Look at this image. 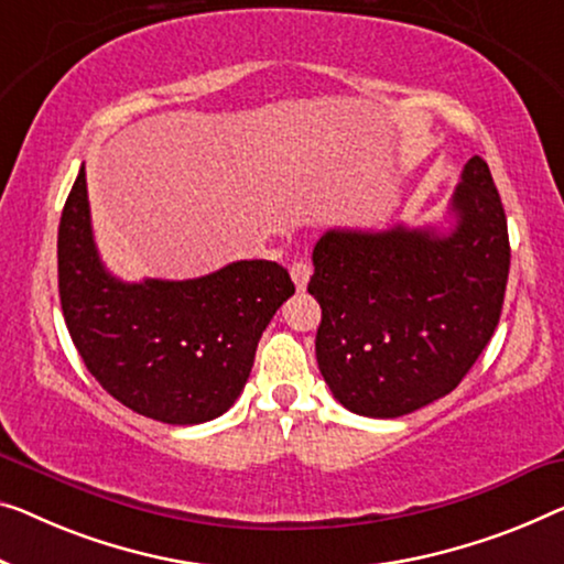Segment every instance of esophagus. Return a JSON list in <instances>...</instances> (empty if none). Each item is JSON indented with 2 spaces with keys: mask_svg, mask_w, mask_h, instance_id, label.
Returning <instances> with one entry per match:
<instances>
[{
  "mask_svg": "<svg viewBox=\"0 0 564 564\" xmlns=\"http://www.w3.org/2000/svg\"><path fill=\"white\" fill-rule=\"evenodd\" d=\"M291 279H293V283H296V289L299 291H304L306 289V283H308V279H311V263L308 260H293V265H291Z\"/></svg>",
  "mask_w": 564,
  "mask_h": 564,
  "instance_id": "1",
  "label": "esophagus"
}]
</instances>
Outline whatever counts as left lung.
<instances>
[{"label": "left lung", "instance_id": "obj_1", "mask_svg": "<svg viewBox=\"0 0 564 564\" xmlns=\"http://www.w3.org/2000/svg\"><path fill=\"white\" fill-rule=\"evenodd\" d=\"M435 228L326 230L308 293L322 306L316 362L336 400L400 417L458 388L497 329L509 232L489 164L470 156Z\"/></svg>", "mask_w": 564, "mask_h": 564}]
</instances>
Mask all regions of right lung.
Segmentation results:
<instances>
[{
    "label": "right lung",
    "instance_id": "right-lung-1",
    "mask_svg": "<svg viewBox=\"0 0 564 564\" xmlns=\"http://www.w3.org/2000/svg\"><path fill=\"white\" fill-rule=\"evenodd\" d=\"M57 289L70 339L100 388L170 425L230 410L260 334L296 291L273 260H238L189 281L116 279L100 263L83 166L57 230Z\"/></svg>",
    "mask_w": 564,
    "mask_h": 564
}]
</instances>
